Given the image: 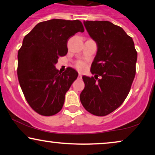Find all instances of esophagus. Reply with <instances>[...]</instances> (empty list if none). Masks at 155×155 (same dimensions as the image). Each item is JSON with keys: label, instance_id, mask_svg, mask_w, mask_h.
Returning <instances> with one entry per match:
<instances>
[{"label": "esophagus", "instance_id": "obj_1", "mask_svg": "<svg viewBox=\"0 0 155 155\" xmlns=\"http://www.w3.org/2000/svg\"><path fill=\"white\" fill-rule=\"evenodd\" d=\"M78 78H80V79H81V78H82V74L81 73H79V75H78Z\"/></svg>", "mask_w": 155, "mask_h": 155}]
</instances>
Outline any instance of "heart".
I'll return each instance as SVG.
<instances>
[{
    "label": "heart",
    "instance_id": "obj_1",
    "mask_svg": "<svg viewBox=\"0 0 155 155\" xmlns=\"http://www.w3.org/2000/svg\"><path fill=\"white\" fill-rule=\"evenodd\" d=\"M75 68L79 71L83 72L87 68V64L84 62H83V61H78V62L76 63Z\"/></svg>",
    "mask_w": 155,
    "mask_h": 155
}]
</instances>
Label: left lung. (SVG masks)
Segmentation results:
<instances>
[{"instance_id": "obj_1", "label": "left lung", "mask_w": 155, "mask_h": 155, "mask_svg": "<svg viewBox=\"0 0 155 155\" xmlns=\"http://www.w3.org/2000/svg\"><path fill=\"white\" fill-rule=\"evenodd\" d=\"M84 25L96 41L97 51L90 70L94 78L82 77L84 88L80 99L88 112L104 116L119 107L128 96L137 54L133 39L120 27L109 21H84ZM98 76L102 78L97 81Z\"/></svg>"}]
</instances>
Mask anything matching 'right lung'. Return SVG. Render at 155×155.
Returning a JSON list of instances; mask_svg holds the SVG:
<instances>
[{
  "label": "right lung",
  "mask_w": 155,
  "mask_h": 155,
  "mask_svg": "<svg viewBox=\"0 0 155 155\" xmlns=\"http://www.w3.org/2000/svg\"><path fill=\"white\" fill-rule=\"evenodd\" d=\"M84 31L80 20L53 19L38 23L23 39L18 54V80L27 101L40 115H55L62 109L78 73L71 68L61 73L55 65L67 54L69 38Z\"/></svg>",
  "instance_id": "add662e5"
}]
</instances>
